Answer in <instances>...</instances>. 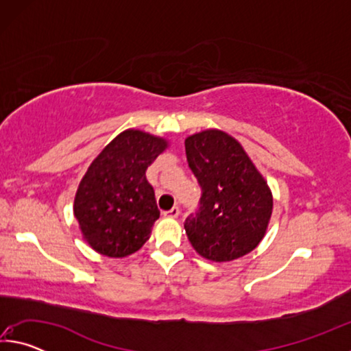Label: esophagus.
Here are the masks:
<instances>
[{
	"mask_svg": "<svg viewBox=\"0 0 351 351\" xmlns=\"http://www.w3.org/2000/svg\"><path fill=\"white\" fill-rule=\"evenodd\" d=\"M164 215L165 217H169V218H176L178 215H180V207H171L170 210H167V212H164Z\"/></svg>",
	"mask_w": 351,
	"mask_h": 351,
	"instance_id": "obj_1",
	"label": "esophagus"
}]
</instances>
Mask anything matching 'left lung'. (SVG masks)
I'll list each match as a JSON object with an SVG mask.
<instances>
[{
	"mask_svg": "<svg viewBox=\"0 0 351 351\" xmlns=\"http://www.w3.org/2000/svg\"><path fill=\"white\" fill-rule=\"evenodd\" d=\"M186 154L201 187L198 210L184 223L195 251L219 263L254 251L268 229L272 193L240 142L204 130L186 139Z\"/></svg>",
	"mask_w": 351,
	"mask_h": 351,
	"instance_id": "8db88e82",
	"label": "left lung"
}]
</instances>
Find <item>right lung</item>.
I'll return each instance as SVG.
<instances>
[{"instance_id": "add662e5", "label": "right lung", "mask_w": 351, "mask_h": 351, "mask_svg": "<svg viewBox=\"0 0 351 351\" xmlns=\"http://www.w3.org/2000/svg\"><path fill=\"white\" fill-rule=\"evenodd\" d=\"M167 145L164 138L130 128L88 167L77 189L74 215L94 251L122 258L150 239L159 209L145 171Z\"/></svg>"}]
</instances>
